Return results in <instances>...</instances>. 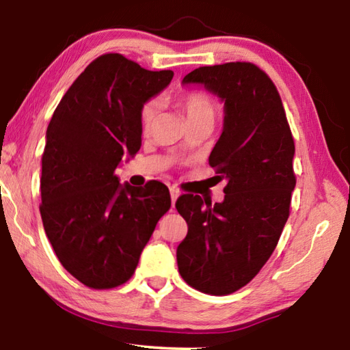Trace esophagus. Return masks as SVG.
I'll list each match as a JSON object with an SVG mask.
<instances>
[{
    "instance_id": "obj_1",
    "label": "esophagus",
    "mask_w": 350,
    "mask_h": 350,
    "mask_svg": "<svg viewBox=\"0 0 350 350\" xmlns=\"http://www.w3.org/2000/svg\"><path fill=\"white\" fill-rule=\"evenodd\" d=\"M170 194H171V205H176V200H177V198L180 196V193L177 191V189L173 187V188H170Z\"/></svg>"
}]
</instances>
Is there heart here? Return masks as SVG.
<instances>
[{
  "instance_id": "b5f03b06",
  "label": "heart",
  "mask_w": 350,
  "mask_h": 350,
  "mask_svg": "<svg viewBox=\"0 0 350 350\" xmlns=\"http://www.w3.org/2000/svg\"><path fill=\"white\" fill-rule=\"evenodd\" d=\"M182 106L187 112L188 122H196L200 118H215V103L204 92H189L182 98ZM159 112H161V102L157 98H151L142 106L140 109V125L145 133L150 131L156 123Z\"/></svg>"
}]
</instances>
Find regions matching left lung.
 <instances>
[{
    "label": "left lung",
    "mask_w": 350,
    "mask_h": 350,
    "mask_svg": "<svg viewBox=\"0 0 350 350\" xmlns=\"http://www.w3.org/2000/svg\"><path fill=\"white\" fill-rule=\"evenodd\" d=\"M183 86L200 85L224 103V126L208 162L224 200L183 194L176 208L188 224L177 247L180 276L199 292L233 293L267 262L288 219L296 185L295 144L280 94L252 63L194 69Z\"/></svg>",
    "instance_id": "left-lung-1"
}]
</instances>
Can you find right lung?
<instances>
[{"label":"right lung","instance_id":"obj_1","mask_svg":"<svg viewBox=\"0 0 350 350\" xmlns=\"http://www.w3.org/2000/svg\"><path fill=\"white\" fill-rule=\"evenodd\" d=\"M120 54L94 60L52 116L41 161L44 232L58 260L91 288L126 282L171 198L163 183L145 188L114 174L142 145L140 109L173 80Z\"/></svg>","mask_w":350,"mask_h":350}]
</instances>
